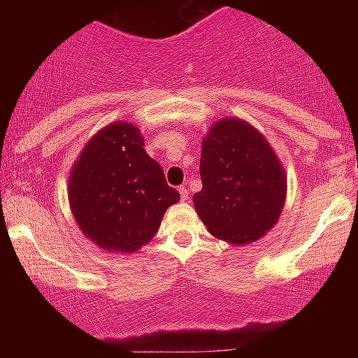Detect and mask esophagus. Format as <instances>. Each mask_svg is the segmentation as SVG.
I'll return each instance as SVG.
<instances>
[{
  "mask_svg": "<svg viewBox=\"0 0 358 358\" xmlns=\"http://www.w3.org/2000/svg\"><path fill=\"white\" fill-rule=\"evenodd\" d=\"M179 194H181V199H182V201H188L189 189L186 188V186H181V188H179Z\"/></svg>",
  "mask_w": 358,
  "mask_h": 358,
  "instance_id": "esophagus-1",
  "label": "esophagus"
}]
</instances>
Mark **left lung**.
<instances>
[{
	"label": "left lung",
	"instance_id": "1",
	"mask_svg": "<svg viewBox=\"0 0 358 358\" xmlns=\"http://www.w3.org/2000/svg\"><path fill=\"white\" fill-rule=\"evenodd\" d=\"M195 211L218 240L245 245L276 226L287 173L265 136L242 118L217 120L202 140Z\"/></svg>",
	"mask_w": 358,
	"mask_h": 358
}]
</instances>
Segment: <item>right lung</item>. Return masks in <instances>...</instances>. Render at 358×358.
Returning a JSON list of instances; mask_svg holds the SVG:
<instances>
[{
    "mask_svg": "<svg viewBox=\"0 0 358 358\" xmlns=\"http://www.w3.org/2000/svg\"><path fill=\"white\" fill-rule=\"evenodd\" d=\"M68 199L85 238L125 255L154 238L164 211L181 197L147 154L140 129L122 120L82 148L69 172Z\"/></svg>",
    "mask_w": 358,
    "mask_h": 358,
    "instance_id": "obj_1",
    "label": "right lung"
}]
</instances>
